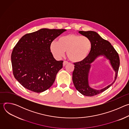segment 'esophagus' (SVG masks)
Wrapping results in <instances>:
<instances>
[{
	"label": "esophagus",
	"mask_w": 129,
	"mask_h": 129,
	"mask_svg": "<svg viewBox=\"0 0 129 129\" xmlns=\"http://www.w3.org/2000/svg\"><path fill=\"white\" fill-rule=\"evenodd\" d=\"M68 64V62L67 61H64L63 62V63L64 66H65V65H66V64Z\"/></svg>",
	"instance_id": "34e87169"
}]
</instances>
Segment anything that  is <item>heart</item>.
I'll return each mask as SVG.
<instances>
[{"mask_svg":"<svg viewBox=\"0 0 129 129\" xmlns=\"http://www.w3.org/2000/svg\"><path fill=\"white\" fill-rule=\"evenodd\" d=\"M91 47V42L87 37L70 34L61 37L58 42L52 41L49 48L56 58H61L65 54V52H67V57L70 61L79 62L88 57Z\"/></svg>","mask_w":129,"mask_h":129,"instance_id":"heart-1","label":"heart"}]
</instances>
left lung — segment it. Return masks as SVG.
I'll return each instance as SVG.
<instances>
[{"mask_svg": "<svg viewBox=\"0 0 129 129\" xmlns=\"http://www.w3.org/2000/svg\"><path fill=\"white\" fill-rule=\"evenodd\" d=\"M79 32L90 39L92 47L89 55L85 60L73 63L75 69L72 73V81L76 88L81 94L87 96H93L102 93L114 84L116 80L119 67V57L117 52L111 44L103 39L96 32L93 31ZM100 55H104L110 60L116 71V77L112 84L101 90H95L88 86V74L90 63Z\"/></svg>", "mask_w": 129, "mask_h": 129, "instance_id": "1", "label": "left lung"}]
</instances>
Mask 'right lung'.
Segmentation results:
<instances>
[{
	"instance_id": "add662e5",
	"label": "right lung",
	"mask_w": 129,
	"mask_h": 129,
	"mask_svg": "<svg viewBox=\"0 0 129 129\" xmlns=\"http://www.w3.org/2000/svg\"><path fill=\"white\" fill-rule=\"evenodd\" d=\"M65 30L42 28L25 34L16 44L11 54L13 73L24 88L40 93L52 86L63 61L53 58L49 46Z\"/></svg>"
}]
</instances>
